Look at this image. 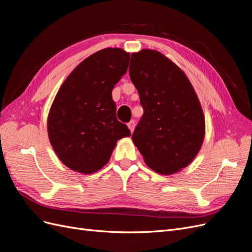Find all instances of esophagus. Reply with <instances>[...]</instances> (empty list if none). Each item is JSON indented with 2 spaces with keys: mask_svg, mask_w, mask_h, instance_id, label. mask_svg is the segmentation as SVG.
I'll list each match as a JSON object with an SVG mask.
<instances>
[{
  "mask_svg": "<svg viewBox=\"0 0 252 252\" xmlns=\"http://www.w3.org/2000/svg\"><path fill=\"white\" fill-rule=\"evenodd\" d=\"M134 127H135V122H134L133 120L129 122V123H128V128H129V130H130L131 133H132L133 130H134Z\"/></svg>",
  "mask_w": 252,
  "mask_h": 252,
  "instance_id": "1",
  "label": "esophagus"
}]
</instances>
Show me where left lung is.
I'll use <instances>...</instances> for the list:
<instances>
[{
	"label": "left lung",
	"instance_id": "left-lung-1",
	"mask_svg": "<svg viewBox=\"0 0 252 252\" xmlns=\"http://www.w3.org/2000/svg\"><path fill=\"white\" fill-rule=\"evenodd\" d=\"M129 75L144 109L132 141L144 161L159 174L185 168L199 154L205 118L191 83L161 52L131 53Z\"/></svg>",
	"mask_w": 252,
	"mask_h": 252
}]
</instances>
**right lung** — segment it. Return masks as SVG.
<instances>
[{
  "label": "right lung",
  "instance_id": "1",
  "mask_svg": "<svg viewBox=\"0 0 252 252\" xmlns=\"http://www.w3.org/2000/svg\"><path fill=\"white\" fill-rule=\"evenodd\" d=\"M129 60L121 48L102 49L81 62L60 87L48 114V136L58 158L71 170H100L117 142L130 136L117 119L111 94Z\"/></svg>",
  "mask_w": 252,
  "mask_h": 252
}]
</instances>
